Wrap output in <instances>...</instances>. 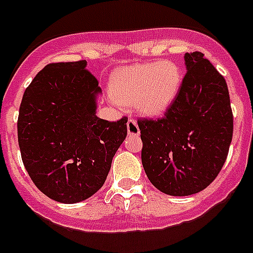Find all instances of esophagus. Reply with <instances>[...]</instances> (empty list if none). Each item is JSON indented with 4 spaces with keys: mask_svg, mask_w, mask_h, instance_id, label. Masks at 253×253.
Segmentation results:
<instances>
[{
    "mask_svg": "<svg viewBox=\"0 0 253 253\" xmlns=\"http://www.w3.org/2000/svg\"><path fill=\"white\" fill-rule=\"evenodd\" d=\"M126 129H128V135L130 136H138L140 134V129L138 126V123L134 119H129L128 124H126Z\"/></svg>",
    "mask_w": 253,
    "mask_h": 253,
    "instance_id": "obj_1",
    "label": "esophagus"
}]
</instances>
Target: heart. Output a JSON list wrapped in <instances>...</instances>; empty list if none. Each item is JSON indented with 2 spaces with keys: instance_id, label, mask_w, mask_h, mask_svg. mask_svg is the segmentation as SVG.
<instances>
[{
  "instance_id": "1",
  "label": "heart",
  "mask_w": 253,
  "mask_h": 253,
  "mask_svg": "<svg viewBox=\"0 0 253 253\" xmlns=\"http://www.w3.org/2000/svg\"><path fill=\"white\" fill-rule=\"evenodd\" d=\"M182 84V73L172 61L135 64L119 69L111 80L115 100L134 104L145 117H161L174 101Z\"/></svg>"
}]
</instances>
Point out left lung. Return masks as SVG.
I'll return each mask as SVG.
<instances>
[{"instance_id": "8db88e82", "label": "left lung", "mask_w": 253, "mask_h": 253, "mask_svg": "<svg viewBox=\"0 0 253 253\" xmlns=\"http://www.w3.org/2000/svg\"><path fill=\"white\" fill-rule=\"evenodd\" d=\"M178 95L158 120H139L142 163L155 188L191 196L218 175L232 142L233 115L223 76L202 52L184 55Z\"/></svg>"}]
</instances>
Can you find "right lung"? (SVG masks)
<instances>
[{
  "label": "right lung",
  "mask_w": 253,
  "mask_h": 253,
  "mask_svg": "<svg viewBox=\"0 0 253 253\" xmlns=\"http://www.w3.org/2000/svg\"><path fill=\"white\" fill-rule=\"evenodd\" d=\"M86 65H46L25 90L18 114V145L30 178L48 198L66 205L103 187L126 138V118L110 123L96 117L103 92Z\"/></svg>",
  "instance_id": "right-lung-1"
}]
</instances>
